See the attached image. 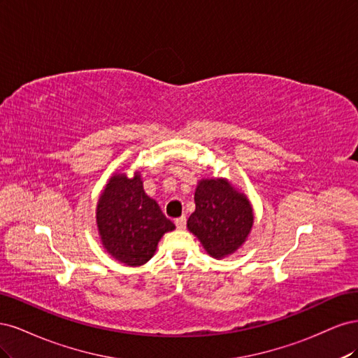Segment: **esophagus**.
Listing matches in <instances>:
<instances>
[{
    "mask_svg": "<svg viewBox=\"0 0 358 358\" xmlns=\"http://www.w3.org/2000/svg\"><path fill=\"white\" fill-rule=\"evenodd\" d=\"M175 224H176L179 230H183V229H185V225H187V218H185V216H180V218L175 220Z\"/></svg>",
    "mask_w": 358,
    "mask_h": 358,
    "instance_id": "esophagus-1",
    "label": "esophagus"
}]
</instances>
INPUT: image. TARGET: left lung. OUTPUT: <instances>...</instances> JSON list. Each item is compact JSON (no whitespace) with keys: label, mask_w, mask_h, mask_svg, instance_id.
Returning a JSON list of instances; mask_svg holds the SVG:
<instances>
[{"label":"left lung","mask_w":358,"mask_h":358,"mask_svg":"<svg viewBox=\"0 0 358 358\" xmlns=\"http://www.w3.org/2000/svg\"><path fill=\"white\" fill-rule=\"evenodd\" d=\"M194 200L196 210L187 227L206 252L222 259L243 246L254 225V209L242 191L225 178H203Z\"/></svg>","instance_id":"left-lung-1"}]
</instances>
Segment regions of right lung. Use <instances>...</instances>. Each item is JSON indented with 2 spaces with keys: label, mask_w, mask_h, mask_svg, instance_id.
<instances>
[{
  "label": "right lung",
  "mask_w": 358,
  "mask_h": 358,
  "mask_svg": "<svg viewBox=\"0 0 358 358\" xmlns=\"http://www.w3.org/2000/svg\"><path fill=\"white\" fill-rule=\"evenodd\" d=\"M95 218L106 252L131 267L148 263L161 237L176 229L145 192L138 170L131 178L113 173L96 201Z\"/></svg>",
  "instance_id": "add662e5"
}]
</instances>
